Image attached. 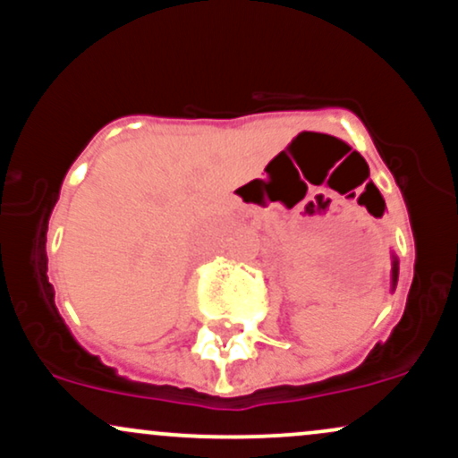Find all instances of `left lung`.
Listing matches in <instances>:
<instances>
[{"mask_svg":"<svg viewBox=\"0 0 458 458\" xmlns=\"http://www.w3.org/2000/svg\"><path fill=\"white\" fill-rule=\"evenodd\" d=\"M395 284H398V259L394 256V267H391V286L395 289Z\"/></svg>","mask_w":458,"mask_h":458,"instance_id":"8db88e82","label":"left lung"}]
</instances>
